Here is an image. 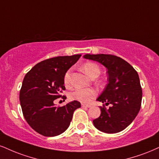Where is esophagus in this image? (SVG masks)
Listing matches in <instances>:
<instances>
[{"instance_id":"esophagus-1","label":"esophagus","mask_w":159,"mask_h":159,"mask_svg":"<svg viewBox=\"0 0 159 159\" xmlns=\"http://www.w3.org/2000/svg\"><path fill=\"white\" fill-rule=\"evenodd\" d=\"M81 107H84V108H89L91 106H90V105H88V104H81Z\"/></svg>"}]
</instances>
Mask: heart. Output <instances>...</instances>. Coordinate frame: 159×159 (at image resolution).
<instances>
[{
    "label": "heart",
    "instance_id": "obj_1",
    "mask_svg": "<svg viewBox=\"0 0 159 159\" xmlns=\"http://www.w3.org/2000/svg\"><path fill=\"white\" fill-rule=\"evenodd\" d=\"M84 72L89 77H92L93 75L100 73V69L96 64L93 62H87L82 66ZM70 81V70H68L64 75V83L65 86L68 87ZM96 95L95 89L91 88H84V89H77L70 93V98L72 100H76L81 103H89Z\"/></svg>",
    "mask_w": 159,
    "mask_h": 159
}]
</instances>
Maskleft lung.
<instances>
[{
  "label": "left lung",
  "instance_id": "8db88e82",
  "mask_svg": "<svg viewBox=\"0 0 159 159\" xmlns=\"http://www.w3.org/2000/svg\"><path fill=\"white\" fill-rule=\"evenodd\" d=\"M107 70L108 83L96 101L111 104L100 107L101 115L93 120L95 128L106 133H117L133 122L141 108L142 90L138 72L129 63L112 55H84Z\"/></svg>",
  "mask_w": 159,
  "mask_h": 159
}]
</instances>
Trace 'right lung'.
Instances as JSON below:
<instances>
[{
  "instance_id": "obj_1",
  "label": "right lung",
  "mask_w": 159,
  "mask_h": 159,
  "mask_svg": "<svg viewBox=\"0 0 159 159\" xmlns=\"http://www.w3.org/2000/svg\"><path fill=\"white\" fill-rule=\"evenodd\" d=\"M81 55L58 56L43 61L26 74L20 91V102L24 118L34 130L47 137L64 133L70 126L72 115L81 103L73 101L57 107L55 99L64 90V75ZM66 99V96H62Z\"/></svg>"
}]
</instances>
